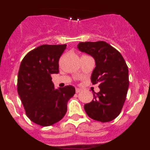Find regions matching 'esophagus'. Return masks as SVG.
Returning <instances> with one entry per match:
<instances>
[{
    "label": "esophagus",
    "instance_id": "1",
    "mask_svg": "<svg viewBox=\"0 0 150 150\" xmlns=\"http://www.w3.org/2000/svg\"><path fill=\"white\" fill-rule=\"evenodd\" d=\"M82 91V89H80V88H76V93H79V92H80V91Z\"/></svg>",
    "mask_w": 150,
    "mask_h": 150
}]
</instances>
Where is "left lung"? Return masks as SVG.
<instances>
[{
    "label": "left lung",
    "instance_id": "8db88e82",
    "mask_svg": "<svg viewBox=\"0 0 150 150\" xmlns=\"http://www.w3.org/2000/svg\"><path fill=\"white\" fill-rule=\"evenodd\" d=\"M77 48L95 59L91 80L92 84L99 83L100 88L91 102L85 104V110L94 120L112 121L120 115L126 99L129 86L126 62L120 52L104 41L81 42Z\"/></svg>",
    "mask_w": 150,
    "mask_h": 150
}]
</instances>
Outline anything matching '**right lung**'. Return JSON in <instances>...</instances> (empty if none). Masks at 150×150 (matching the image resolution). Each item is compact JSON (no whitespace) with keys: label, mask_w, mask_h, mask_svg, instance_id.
Listing matches in <instances>:
<instances>
[{"label":"right lung","mask_w":150,"mask_h":150,"mask_svg":"<svg viewBox=\"0 0 150 150\" xmlns=\"http://www.w3.org/2000/svg\"><path fill=\"white\" fill-rule=\"evenodd\" d=\"M67 45H41L24 57L18 74L17 91L28 117L41 126L60 121L67 112L75 88L55 89L51 75L59 74V61Z\"/></svg>","instance_id":"1"}]
</instances>
